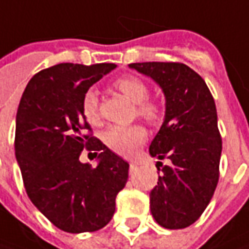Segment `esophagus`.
Returning <instances> with one entry per match:
<instances>
[{
	"label": "esophagus",
	"instance_id": "esophagus-1",
	"mask_svg": "<svg viewBox=\"0 0 249 249\" xmlns=\"http://www.w3.org/2000/svg\"><path fill=\"white\" fill-rule=\"evenodd\" d=\"M136 169H137V165H136V163H133V162H130V173H133Z\"/></svg>",
	"mask_w": 249,
	"mask_h": 249
}]
</instances>
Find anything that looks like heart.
I'll list each match as a JSON object with an SVG mask.
<instances>
[{"label":"heart","instance_id":"obj_1","mask_svg":"<svg viewBox=\"0 0 249 249\" xmlns=\"http://www.w3.org/2000/svg\"><path fill=\"white\" fill-rule=\"evenodd\" d=\"M113 86L123 92L130 101L137 104V115L151 124L158 123L162 118V108L157 101L148 100L149 89L147 83L136 76H122L116 79ZM83 116L90 123L100 122L98 97L94 90H87L82 100ZM104 142L119 155L129 157L147 140V131L142 126H110L102 134Z\"/></svg>","mask_w":249,"mask_h":249}]
</instances>
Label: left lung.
<instances>
[{
	"label": "left lung",
	"instance_id": "left-lung-1",
	"mask_svg": "<svg viewBox=\"0 0 249 249\" xmlns=\"http://www.w3.org/2000/svg\"><path fill=\"white\" fill-rule=\"evenodd\" d=\"M158 83L166 100L165 120L149 154L169 159L149 194L154 219L165 229H184L204 213L219 181L222 137L216 105L204 79L180 62L130 63ZM162 166V162L157 163Z\"/></svg>",
	"mask_w": 249,
	"mask_h": 249
}]
</instances>
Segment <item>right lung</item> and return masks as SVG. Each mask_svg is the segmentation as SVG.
Listing matches in <instances>:
<instances>
[{
    "label": "right lung",
    "instance_id": "right-lung-1",
    "mask_svg": "<svg viewBox=\"0 0 249 249\" xmlns=\"http://www.w3.org/2000/svg\"><path fill=\"white\" fill-rule=\"evenodd\" d=\"M115 68V63L47 68L30 79L19 102L15 155L26 193L66 233H91L108 225L115 198L129 178V163L91 134L82 112L84 92ZM84 148L99 157L95 168L80 162Z\"/></svg>",
    "mask_w": 249,
    "mask_h": 249
}]
</instances>
